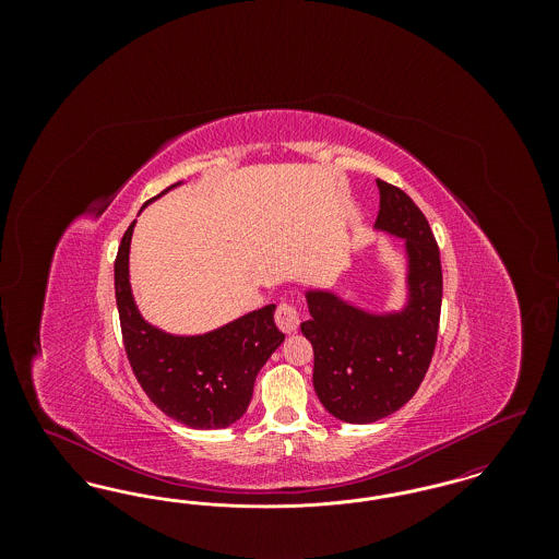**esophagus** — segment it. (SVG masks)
I'll use <instances>...</instances> for the list:
<instances>
[{"label": "esophagus", "mask_w": 559, "mask_h": 559, "mask_svg": "<svg viewBox=\"0 0 559 559\" xmlns=\"http://www.w3.org/2000/svg\"><path fill=\"white\" fill-rule=\"evenodd\" d=\"M274 320H276V324H278L281 331L295 333V331L299 329L301 317H299V310H297V306H295L293 301H283V304H278V308H276Z\"/></svg>", "instance_id": "1"}]
</instances>
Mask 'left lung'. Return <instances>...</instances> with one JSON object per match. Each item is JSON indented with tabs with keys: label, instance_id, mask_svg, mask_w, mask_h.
I'll list each match as a JSON object with an SVG mask.
<instances>
[{
	"label": "left lung",
	"instance_id": "1",
	"mask_svg": "<svg viewBox=\"0 0 559 559\" xmlns=\"http://www.w3.org/2000/svg\"><path fill=\"white\" fill-rule=\"evenodd\" d=\"M377 228L406 239L408 304L374 317L333 293L308 292L310 320L301 333L314 347V390L322 406L347 424L379 421L419 390L440 326V249L426 215L399 187L377 180Z\"/></svg>",
	"mask_w": 559,
	"mask_h": 559
}]
</instances>
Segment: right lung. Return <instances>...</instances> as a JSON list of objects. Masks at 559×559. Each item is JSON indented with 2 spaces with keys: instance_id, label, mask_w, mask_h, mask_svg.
Listing matches in <instances>:
<instances>
[{
  "instance_id": "1",
  "label": "right lung",
  "mask_w": 559,
  "mask_h": 559,
  "mask_svg": "<svg viewBox=\"0 0 559 559\" xmlns=\"http://www.w3.org/2000/svg\"><path fill=\"white\" fill-rule=\"evenodd\" d=\"M133 224L115 258V297L133 374L146 396L178 424L194 429L233 426L249 406L258 372L285 340L274 324L276 306L270 304L199 337H174L151 326L140 317L130 289Z\"/></svg>"
}]
</instances>
